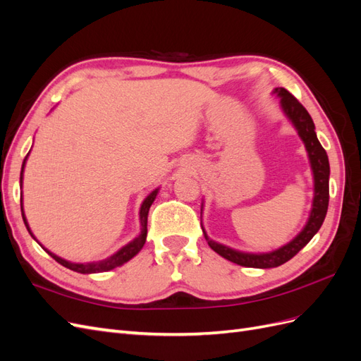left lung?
Segmentation results:
<instances>
[{"instance_id": "8db88e82", "label": "left lung", "mask_w": 361, "mask_h": 361, "mask_svg": "<svg viewBox=\"0 0 361 361\" xmlns=\"http://www.w3.org/2000/svg\"><path fill=\"white\" fill-rule=\"evenodd\" d=\"M274 93L279 94L283 111H285L295 129L298 130V135L301 137L305 150H307L309 154V161L314 180V195L307 224L304 226L302 231L295 236L289 244L283 245L276 251H271V253H244V251H238L223 244H218L206 235L202 226L204 239L215 253L233 262V264L248 268H276L290 260L301 248H304L310 243V239L319 231L325 220L326 209H329L330 162L325 149L321 146L318 137H316L313 120L307 110L298 102L297 97L292 96L286 89L279 87V89L274 90Z\"/></svg>"}]
</instances>
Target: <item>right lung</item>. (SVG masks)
<instances>
[{
    "label": "right lung",
    "instance_id": "add662e5",
    "mask_svg": "<svg viewBox=\"0 0 361 361\" xmlns=\"http://www.w3.org/2000/svg\"><path fill=\"white\" fill-rule=\"evenodd\" d=\"M28 157V155H27ZM27 157L24 159V164H23V169H20V187H23V173H24V166H25V161H27ZM157 194H158V190L152 191L147 197L145 199L143 204H141L140 207V223H141V233L134 239V241H130L129 244H126L125 247L120 248L117 253H114L113 256H110L105 260H99V262H92V264H72V262H68L64 260L59 256H56L54 253H51V251H48L47 248H43V245L40 244V247L47 251V253L52 257L56 259L60 265L66 267L75 272H81V274H94V272H105V271H110V269H114L120 265L126 264L128 260L133 259L138 251L143 248L145 243H146V236H147V215H149V209L152 203H154V200L157 199ZM20 211H23V220L27 226V231L30 232V235L35 238V235L31 233L30 227H28V223H27V218L24 215V209H23V199H20ZM36 239V238H35Z\"/></svg>",
    "mask_w": 361,
    "mask_h": 361
}]
</instances>
